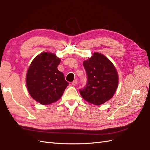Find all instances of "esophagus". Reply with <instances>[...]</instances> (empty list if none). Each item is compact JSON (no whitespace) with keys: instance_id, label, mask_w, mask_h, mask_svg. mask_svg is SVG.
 I'll use <instances>...</instances> for the list:
<instances>
[{"instance_id":"34e87169","label":"esophagus","mask_w":150,"mask_h":150,"mask_svg":"<svg viewBox=\"0 0 150 150\" xmlns=\"http://www.w3.org/2000/svg\"><path fill=\"white\" fill-rule=\"evenodd\" d=\"M77 83H78V81L76 80H76H74V81L72 82V85H77Z\"/></svg>"}]
</instances>
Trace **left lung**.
I'll list each match as a JSON object with an SVG mask.
<instances>
[{"label":"left lung","mask_w":150,"mask_h":150,"mask_svg":"<svg viewBox=\"0 0 150 150\" xmlns=\"http://www.w3.org/2000/svg\"><path fill=\"white\" fill-rule=\"evenodd\" d=\"M83 65L87 79L86 85L79 89L81 96L94 105L104 103L114 95L118 87V77L115 66L105 56L96 52Z\"/></svg>","instance_id":"obj_1"}]
</instances>
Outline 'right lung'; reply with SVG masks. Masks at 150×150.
Masks as SVG:
<instances>
[{
	"mask_svg": "<svg viewBox=\"0 0 150 150\" xmlns=\"http://www.w3.org/2000/svg\"><path fill=\"white\" fill-rule=\"evenodd\" d=\"M60 62L55 54L44 52L38 55L29 67L27 88L31 96L41 104L56 102L69 85L63 72L57 70Z\"/></svg>",
	"mask_w": 150,
	"mask_h": 150,
	"instance_id": "right-lung-1",
	"label": "right lung"
}]
</instances>
